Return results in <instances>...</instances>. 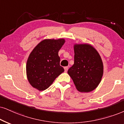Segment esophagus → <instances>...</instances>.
Wrapping results in <instances>:
<instances>
[{
	"mask_svg": "<svg viewBox=\"0 0 124 124\" xmlns=\"http://www.w3.org/2000/svg\"><path fill=\"white\" fill-rule=\"evenodd\" d=\"M68 70V67H64V70H65V72H67Z\"/></svg>",
	"mask_w": 124,
	"mask_h": 124,
	"instance_id": "esophagus-1",
	"label": "esophagus"
}]
</instances>
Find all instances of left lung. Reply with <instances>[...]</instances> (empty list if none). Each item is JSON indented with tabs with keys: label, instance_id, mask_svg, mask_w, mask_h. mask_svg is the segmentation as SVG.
<instances>
[{
	"label": "left lung",
	"instance_id": "left-lung-1",
	"mask_svg": "<svg viewBox=\"0 0 124 124\" xmlns=\"http://www.w3.org/2000/svg\"><path fill=\"white\" fill-rule=\"evenodd\" d=\"M74 53V64L69 68L68 74L79 91L90 92L97 87L103 76L101 57L89 44H75Z\"/></svg>",
	"mask_w": 124,
	"mask_h": 124
}]
</instances>
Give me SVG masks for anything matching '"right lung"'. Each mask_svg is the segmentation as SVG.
<instances>
[{"instance_id":"1","label":"right lung","mask_w":124,"mask_h":124,"mask_svg":"<svg viewBox=\"0 0 124 124\" xmlns=\"http://www.w3.org/2000/svg\"><path fill=\"white\" fill-rule=\"evenodd\" d=\"M64 42V39H44L30 53L27 61L26 75L33 87L39 91L46 90L64 71L60 65L58 54Z\"/></svg>"}]
</instances>
